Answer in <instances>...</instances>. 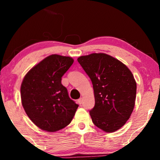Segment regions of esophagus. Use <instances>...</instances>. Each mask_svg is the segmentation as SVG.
<instances>
[{"instance_id":"34e87169","label":"esophagus","mask_w":160,"mask_h":160,"mask_svg":"<svg viewBox=\"0 0 160 160\" xmlns=\"http://www.w3.org/2000/svg\"><path fill=\"white\" fill-rule=\"evenodd\" d=\"M77 102H78V104L81 105V104L82 103V102H83V98H79V99H78V100H77Z\"/></svg>"}]
</instances>
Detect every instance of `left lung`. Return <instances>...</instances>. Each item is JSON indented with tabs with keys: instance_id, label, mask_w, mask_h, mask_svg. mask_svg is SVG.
Returning a JSON list of instances; mask_svg holds the SVG:
<instances>
[{
	"instance_id": "1",
	"label": "left lung",
	"mask_w": 160,
	"mask_h": 160,
	"mask_svg": "<svg viewBox=\"0 0 160 160\" xmlns=\"http://www.w3.org/2000/svg\"><path fill=\"white\" fill-rule=\"evenodd\" d=\"M93 85L95 106L89 111L94 124L106 132L124 125L135 106L137 85L132 72L117 59L93 53L77 59Z\"/></svg>"
}]
</instances>
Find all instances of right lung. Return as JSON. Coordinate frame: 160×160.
I'll return each instance as SVG.
<instances>
[{"mask_svg":"<svg viewBox=\"0 0 160 160\" xmlns=\"http://www.w3.org/2000/svg\"><path fill=\"white\" fill-rule=\"evenodd\" d=\"M73 63L70 57L52 54L28 71L21 85L22 104L30 120L48 132L71 123L78 105L69 98L61 83Z\"/></svg>","mask_w":160,"mask_h":160,"instance_id":"obj_1","label":"right lung"}]
</instances>
